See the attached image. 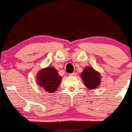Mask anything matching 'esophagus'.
<instances>
[{
    "label": "esophagus",
    "mask_w": 132,
    "mask_h": 132,
    "mask_svg": "<svg viewBox=\"0 0 132 132\" xmlns=\"http://www.w3.org/2000/svg\"><path fill=\"white\" fill-rule=\"evenodd\" d=\"M76 73H70L69 76H76Z\"/></svg>",
    "instance_id": "34e87169"
}]
</instances>
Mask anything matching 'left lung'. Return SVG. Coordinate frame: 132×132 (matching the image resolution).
<instances>
[{
    "instance_id": "8db88e82",
    "label": "left lung",
    "mask_w": 132,
    "mask_h": 132,
    "mask_svg": "<svg viewBox=\"0 0 132 132\" xmlns=\"http://www.w3.org/2000/svg\"><path fill=\"white\" fill-rule=\"evenodd\" d=\"M82 79L85 86L89 89L92 90L97 88L101 82V76L100 73L95 71L90 67H85L81 75Z\"/></svg>"
}]
</instances>
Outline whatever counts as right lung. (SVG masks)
<instances>
[{"label":"right lung","mask_w":132,"mask_h":132,"mask_svg":"<svg viewBox=\"0 0 132 132\" xmlns=\"http://www.w3.org/2000/svg\"><path fill=\"white\" fill-rule=\"evenodd\" d=\"M36 80L40 86L46 91L51 93L57 90L62 78L59 75L55 68L48 67L46 69H41L38 72Z\"/></svg>","instance_id":"obj_1"}]
</instances>
